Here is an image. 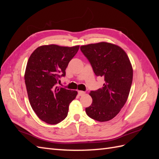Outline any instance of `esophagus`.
<instances>
[{"label": "esophagus", "instance_id": "esophagus-1", "mask_svg": "<svg viewBox=\"0 0 159 159\" xmlns=\"http://www.w3.org/2000/svg\"><path fill=\"white\" fill-rule=\"evenodd\" d=\"M78 94H79V96H82L85 94V92H83V91H78Z\"/></svg>", "mask_w": 159, "mask_h": 159}]
</instances>
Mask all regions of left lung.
<instances>
[{"mask_svg": "<svg viewBox=\"0 0 159 159\" xmlns=\"http://www.w3.org/2000/svg\"><path fill=\"white\" fill-rule=\"evenodd\" d=\"M97 76H103V87L91 91L92 103L87 116L98 121L112 120L126 103L133 82V71L126 53L120 46L107 42L80 46Z\"/></svg>", "mask_w": 159, "mask_h": 159, "instance_id": "8db88e82", "label": "left lung"}]
</instances>
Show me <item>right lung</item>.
<instances>
[{"instance_id":"1","label":"right lung","mask_w":159,"mask_h":159,"mask_svg":"<svg viewBox=\"0 0 159 159\" xmlns=\"http://www.w3.org/2000/svg\"><path fill=\"white\" fill-rule=\"evenodd\" d=\"M79 46L45 45L36 48L26 67L25 80L29 102L40 120L57 124L67 116L70 103L76 91L58 87L59 79L66 76V69Z\"/></svg>"}]
</instances>
